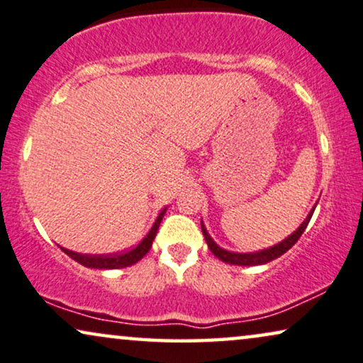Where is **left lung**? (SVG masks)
I'll return each instance as SVG.
<instances>
[{"mask_svg": "<svg viewBox=\"0 0 363 363\" xmlns=\"http://www.w3.org/2000/svg\"><path fill=\"white\" fill-rule=\"evenodd\" d=\"M313 211H315V206H313V209H312L311 212H308L307 219L302 222L301 227H298V229H297L296 232H294V234L289 235L287 239H284L282 242L272 245V247L264 249V250H259V252L240 254V252H230V250H225V249L219 247V245H217V244L214 242V240H212V238L209 235V232L206 230V227H204V224H202V220H201L202 234H204V239H206L207 245H209L211 252L214 254L217 259L222 260V262L232 264V265H260V264H267V262H270V260L277 259V257H280V255H282V254H286L287 250L291 249L292 245L296 244L298 239H301V235L303 234V230L307 229L308 222H311V217H312V214H313Z\"/></svg>", "mask_w": 363, "mask_h": 363, "instance_id": "left-lung-1", "label": "left lung"}]
</instances>
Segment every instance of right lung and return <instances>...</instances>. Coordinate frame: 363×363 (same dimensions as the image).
I'll return each instance as SVG.
<instances>
[{
	"label": "right lung",
	"mask_w": 363,
	"mask_h": 363,
	"mask_svg": "<svg viewBox=\"0 0 363 363\" xmlns=\"http://www.w3.org/2000/svg\"><path fill=\"white\" fill-rule=\"evenodd\" d=\"M166 214V209L161 211V214L157 216L156 222L151 227V230L147 232V235L144 238L141 242H139L136 247L131 250H125V252H119V254H108V255H88V254H79V252H72L69 249H62V252L69 255L71 259H74L76 262H79L84 267H91V269H123V267H129V265L136 264L141 260L144 255L149 252L151 249L152 240L156 238V232L159 229V224H161L162 217Z\"/></svg>",
	"instance_id": "1"
}]
</instances>
